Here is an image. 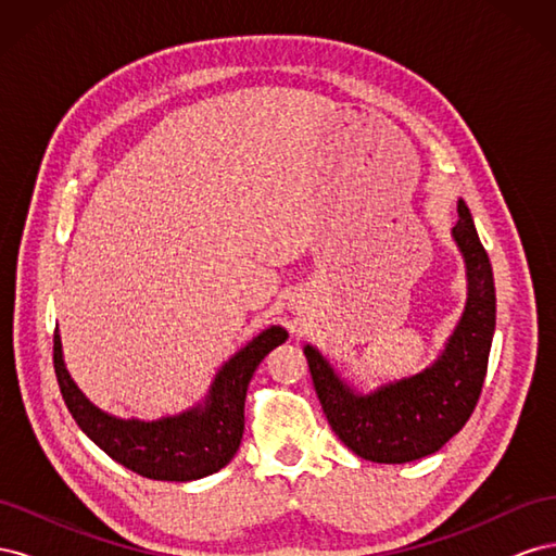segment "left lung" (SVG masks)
<instances>
[{
    "label": "left lung",
    "instance_id": "left-lung-1",
    "mask_svg": "<svg viewBox=\"0 0 556 556\" xmlns=\"http://www.w3.org/2000/svg\"><path fill=\"white\" fill-rule=\"evenodd\" d=\"M466 260L468 299L443 355L422 374L355 394L313 345L304 348L313 384L333 433L362 459L406 464L439 452L468 422L482 392L496 325L492 264L473 217L459 201L452 229Z\"/></svg>",
    "mask_w": 556,
    "mask_h": 556
}]
</instances>
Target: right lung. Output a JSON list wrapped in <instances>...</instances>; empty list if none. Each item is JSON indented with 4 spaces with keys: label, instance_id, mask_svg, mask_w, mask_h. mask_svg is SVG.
Wrapping results in <instances>:
<instances>
[{
    "label": "right lung",
    "instance_id": "add662e5",
    "mask_svg": "<svg viewBox=\"0 0 556 556\" xmlns=\"http://www.w3.org/2000/svg\"><path fill=\"white\" fill-rule=\"evenodd\" d=\"M285 341L288 331L280 327L262 331L215 376L204 406L157 422L117 419L94 408L66 374L58 329L53 336V364L62 399L76 425L111 459L150 480L188 482L217 473L237 454L243 439L250 378L268 352Z\"/></svg>",
    "mask_w": 556,
    "mask_h": 556
}]
</instances>
